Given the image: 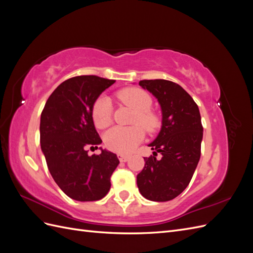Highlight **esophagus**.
<instances>
[{
	"instance_id": "obj_1",
	"label": "esophagus",
	"mask_w": 253,
	"mask_h": 253,
	"mask_svg": "<svg viewBox=\"0 0 253 253\" xmlns=\"http://www.w3.org/2000/svg\"><path fill=\"white\" fill-rule=\"evenodd\" d=\"M118 158L121 163H126L128 160L129 156L128 155H125V154H118Z\"/></svg>"
}]
</instances>
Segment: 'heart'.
Segmentation results:
<instances>
[{"instance_id":"obj_1","label":"heart","mask_w":253,"mask_h":253,"mask_svg":"<svg viewBox=\"0 0 253 253\" xmlns=\"http://www.w3.org/2000/svg\"><path fill=\"white\" fill-rule=\"evenodd\" d=\"M118 99L135 111L134 124L141 125L147 131L152 132L158 126V118L150 109L152 105L151 96L140 88L127 87L120 90ZM91 118L98 128H105L112 122V104L108 97H99L91 109ZM144 138L141 126H114L106 132L104 141L110 150L126 154L132 152Z\"/></svg>"}]
</instances>
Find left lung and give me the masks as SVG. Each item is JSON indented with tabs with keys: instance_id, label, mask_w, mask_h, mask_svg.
Instances as JSON below:
<instances>
[{
	"instance_id": "left-lung-1",
	"label": "left lung",
	"mask_w": 253,
	"mask_h": 253,
	"mask_svg": "<svg viewBox=\"0 0 253 253\" xmlns=\"http://www.w3.org/2000/svg\"><path fill=\"white\" fill-rule=\"evenodd\" d=\"M139 85L154 96L162 109V127L149 144L153 156L144 157L137 175L140 194L153 202H168L185 190L201 158L204 128L197 104L177 83L142 80ZM157 152L162 159L156 158Z\"/></svg>"
}]
</instances>
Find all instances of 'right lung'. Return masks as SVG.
<instances>
[{
	"label": "right lung",
	"mask_w": 253,
	"mask_h": 253,
	"mask_svg": "<svg viewBox=\"0 0 253 253\" xmlns=\"http://www.w3.org/2000/svg\"><path fill=\"white\" fill-rule=\"evenodd\" d=\"M114 80L78 76L65 80L52 91L41 114V150L59 188L75 201L94 202L111 188V176L119 165L114 153L101 150L89 156L88 147L98 149L99 137L91 109Z\"/></svg>",
	"instance_id": "1"
}]
</instances>
